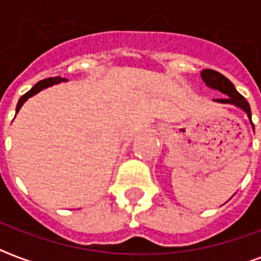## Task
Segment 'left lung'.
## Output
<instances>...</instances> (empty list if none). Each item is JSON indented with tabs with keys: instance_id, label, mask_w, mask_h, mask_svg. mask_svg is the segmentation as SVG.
<instances>
[{
	"instance_id": "1",
	"label": "left lung",
	"mask_w": 261,
	"mask_h": 261,
	"mask_svg": "<svg viewBox=\"0 0 261 261\" xmlns=\"http://www.w3.org/2000/svg\"><path fill=\"white\" fill-rule=\"evenodd\" d=\"M202 75V80L204 81L207 87L211 88V89H217L219 92H222L223 94H226L227 97L225 98H214V101L221 102V104H233V106L239 107L241 110H244L247 112L248 118L252 123V116H251V107H249V102L244 98V96L237 92V89L234 88V85L231 84L230 80H227L226 77L218 71L211 70V69H204V70L200 73ZM252 128L255 130V126L252 123Z\"/></svg>"
}]
</instances>
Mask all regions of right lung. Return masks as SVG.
<instances>
[{
	"label": "right lung",
	"instance_id": "obj_1",
	"mask_svg": "<svg viewBox=\"0 0 261 261\" xmlns=\"http://www.w3.org/2000/svg\"><path fill=\"white\" fill-rule=\"evenodd\" d=\"M62 81H66V80L61 79V77H50V79L42 80V81H39L38 84H35V87H32V89L28 90L25 94H22L21 97H20V100H18V102H17V107H16V114H17L18 110L21 108L22 104H24V102H25L28 98L32 97L34 94L39 93V92H40L42 89H44V88L51 87V85H54V84L62 83Z\"/></svg>",
	"mask_w": 261,
	"mask_h": 261
}]
</instances>
